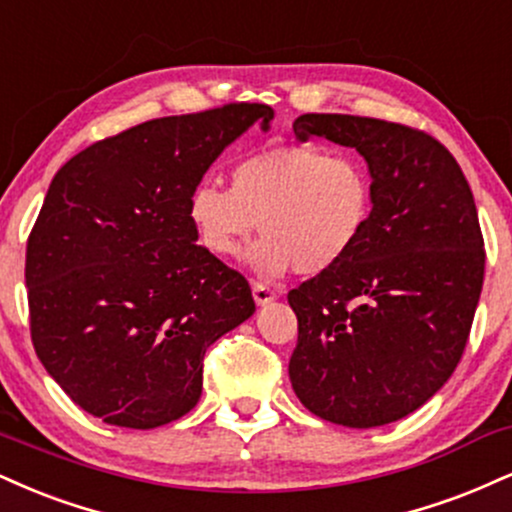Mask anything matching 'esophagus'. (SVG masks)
Returning a JSON list of instances; mask_svg holds the SVG:
<instances>
[{
  "label": "esophagus",
  "mask_w": 512,
  "mask_h": 512,
  "mask_svg": "<svg viewBox=\"0 0 512 512\" xmlns=\"http://www.w3.org/2000/svg\"><path fill=\"white\" fill-rule=\"evenodd\" d=\"M252 298H255L257 305H267L276 298V291L272 286H269V283L255 281V283H252Z\"/></svg>",
  "instance_id": "1"
}]
</instances>
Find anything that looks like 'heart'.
<instances>
[{"mask_svg": "<svg viewBox=\"0 0 512 512\" xmlns=\"http://www.w3.org/2000/svg\"><path fill=\"white\" fill-rule=\"evenodd\" d=\"M374 214L372 171L353 152L291 145L252 152L231 166V188L202 181L188 197V219L209 255L233 260L250 250L260 276L288 269L322 274L357 248Z\"/></svg>", "mask_w": 512, "mask_h": 512, "instance_id": "heart-1", "label": "heart"}]
</instances>
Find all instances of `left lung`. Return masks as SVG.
<instances>
[{
  "label": "left lung",
  "mask_w": 512,
  "mask_h": 512,
  "mask_svg": "<svg viewBox=\"0 0 512 512\" xmlns=\"http://www.w3.org/2000/svg\"><path fill=\"white\" fill-rule=\"evenodd\" d=\"M293 131L355 147L374 181L357 248L288 293L293 391L326 422L381 427L427 403L463 357L486 260L472 190L439 140L403 123L303 114Z\"/></svg>",
  "instance_id": "obj_1"
}]
</instances>
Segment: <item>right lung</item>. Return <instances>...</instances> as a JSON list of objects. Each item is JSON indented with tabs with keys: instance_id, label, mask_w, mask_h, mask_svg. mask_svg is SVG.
<instances>
[{
	"instance_id": "right-lung-1",
	"label": "right lung",
	"mask_w": 512,
	"mask_h": 512,
	"mask_svg": "<svg viewBox=\"0 0 512 512\" xmlns=\"http://www.w3.org/2000/svg\"><path fill=\"white\" fill-rule=\"evenodd\" d=\"M272 119L252 102L152 119L52 178L26 250L30 338L85 412L155 429L197 405L207 348L255 300L243 274L195 243L188 197L226 145Z\"/></svg>"
}]
</instances>
